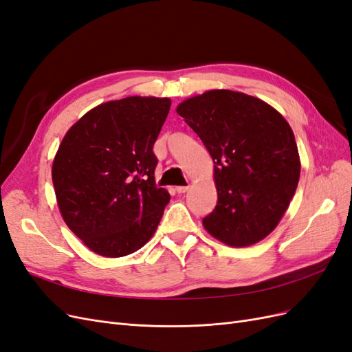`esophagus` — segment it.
<instances>
[{"instance_id": "obj_1", "label": "esophagus", "mask_w": 352, "mask_h": 352, "mask_svg": "<svg viewBox=\"0 0 352 352\" xmlns=\"http://www.w3.org/2000/svg\"><path fill=\"white\" fill-rule=\"evenodd\" d=\"M188 189H189V186H177V188H176V190H177V194H185Z\"/></svg>"}]
</instances>
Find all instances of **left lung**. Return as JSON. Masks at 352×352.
<instances>
[{"instance_id":"8db88e82","label":"left lung","mask_w":352,"mask_h":352,"mask_svg":"<svg viewBox=\"0 0 352 352\" xmlns=\"http://www.w3.org/2000/svg\"><path fill=\"white\" fill-rule=\"evenodd\" d=\"M214 162L217 206L202 225L230 247H248L278 226L301 163L291 126L269 104L242 92L208 91L179 104Z\"/></svg>"}]
</instances>
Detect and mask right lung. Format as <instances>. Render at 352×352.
Here are the masks:
<instances>
[{
	"label": "right lung",
	"mask_w": 352,
	"mask_h": 352,
	"mask_svg": "<svg viewBox=\"0 0 352 352\" xmlns=\"http://www.w3.org/2000/svg\"><path fill=\"white\" fill-rule=\"evenodd\" d=\"M172 101L127 97L74 123L52 163L61 216L102 257H124L151 239L170 195L155 185L153 151Z\"/></svg>",
	"instance_id": "add662e5"
}]
</instances>
